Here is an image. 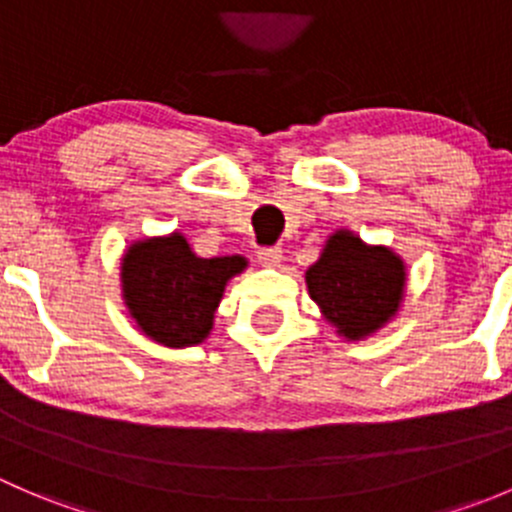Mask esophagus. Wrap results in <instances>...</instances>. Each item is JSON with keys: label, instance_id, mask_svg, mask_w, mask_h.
<instances>
[{"label": "esophagus", "instance_id": "esophagus-1", "mask_svg": "<svg viewBox=\"0 0 512 512\" xmlns=\"http://www.w3.org/2000/svg\"><path fill=\"white\" fill-rule=\"evenodd\" d=\"M257 260L265 267H280L282 247H262V250H257Z\"/></svg>", "mask_w": 512, "mask_h": 512}]
</instances>
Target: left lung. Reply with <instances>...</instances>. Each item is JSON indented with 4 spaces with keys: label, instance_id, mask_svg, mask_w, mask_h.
Here are the masks:
<instances>
[{
    "label": "left lung",
    "instance_id": "obj_1",
    "mask_svg": "<svg viewBox=\"0 0 512 512\" xmlns=\"http://www.w3.org/2000/svg\"><path fill=\"white\" fill-rule=\"evenodd\" d=\"M404 262L386 247H366L352 232L329 237L322 257L307 270L309 297L339 334L366 337L399 309Z\"/></svg>",
    "mask_w": 512,
    "mask_h": 512
}]
</instances>
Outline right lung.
<instances>
[{
  "mask_svg": "<svg viewBox=\"0 0 512 512\" xmlns=\"http://www.w3.org/2000/svg\"><path fill=\"white\" fill-rule=\"evenodd\" d=\"M245 257H198L183 235L136 242L123 257L121 280L131 317L165 347L200 344L213 329L225 282L245 270Z\"/></svg>",
  "mask_w": 512,
  "mask_h": 512,
  "instance_id": "add662e5",
  "label": "right lung"
}]
</instances>
